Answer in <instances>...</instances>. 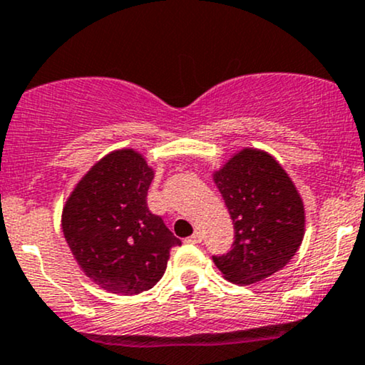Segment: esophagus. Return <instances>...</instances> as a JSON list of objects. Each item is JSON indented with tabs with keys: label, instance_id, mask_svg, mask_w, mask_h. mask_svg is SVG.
I'll return each instance as SVG.
<instances>
[{
	"label": "esophagus",
	"instance_id": "obj_1",
	"mask_svg": "<svg viewBox=\"0 0 365 365\" xmlns=\"http://www.w3.org/2000/svg\"><path fill=\"white\" fill-rule=\"evenodd\" d=\"M188 241H190V243H200V241H202V232L200 231H195L194 235H192L190 238H188Z\"/></svg>",
	"mask_w": 365,
	"mask_h": 365
}]
</instances>
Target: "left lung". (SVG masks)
<instances>
[{
	"instance_id": "left-lung-1",
	"label": "left lung",
	"mask_w": 365,
	"mask_h": 365,
	"mask_svg": "<svg viewBox=\"0 0 365 365\" xmlns=\"http://www.w3.org/2000/svg\"><path fill=\"white\" fill-rule=\"evenodd\" d=\"M212 180L235 225L231 252L214 257L222 277L248 285L284 269L306 230L304 204L287 171L263 149L241 148Z\"/></svg>"
}]
</instances>
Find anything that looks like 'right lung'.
Returning <instances> with one entry per match:
<instances>
[{"instance_id": "obj_1", "label": "right lung", "mask_w": 365, "mask_h": 365, "mask_svg": "<svg viewBox=\"0 0 365 365\" xmlns=\"http://www.w3.org/2000/svg\"><path fill=\"white\" fill-rule=\"evenodd\" d=\"M155 170L134 148L110 151L68 195L61 227L74 260L107 292L133 296L163 277L170 250L180 245L160 216L149 212Z\"/></svg>"}]
</instances>
